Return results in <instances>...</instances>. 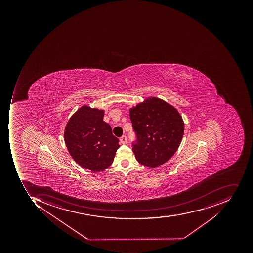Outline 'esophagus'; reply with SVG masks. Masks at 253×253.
I'll list each match as a JSON object with an SVG mask.
<instances>
[{
  "label": "esophagus",
  "instance_id": "obj_1",
  "mask_svg": "<svg viewBox=\"0 0 253 253\" xmlns=\"http://www.w3.org/2000/svg\"><path fill=\"white\" fill-rule=\"evenodd\" d=\"M120 141L122 144H127V137L126 135H123V137H120Z\"/></svg>",
  "mask_w": 253,
  "mask_h": 253
}]
</instances>
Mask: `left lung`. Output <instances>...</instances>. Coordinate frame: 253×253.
Here are the masks:
<instances>
[{
  "mask_svg": "<svg viewBox=\"0 0 253 253\" xmlns=\"http://www.w3.org/2000/svg\"><path fill=\"white\" fill-rule=\"evenodd\" d=\"M135 141L133 152L140 164L159 167L178 150L184 134L182 116L163 99L148 97L129 111Z\"/></svg>",
  "mask_w": 253,
  "mask_h": 253,
  "instance_id": "1",
  "label": "left lung"
}]
</instances>
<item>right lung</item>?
I'll list each match as a JSON object with an SVG mask.
<instances>
[{
    "label": "right lung",
    "mask_w": 253,
    "mask_h": 253,
    "mask_svg": "<svg viewBox=\"0 0 253 253\" xmlns=\"http://www.w3.org/2000/svg\"><path fill=\"white\" fill-rule=\"evenodd\" d=\"M103 116L104 111L83 106L71 116L64 134L72 158L93 172H101L113 164L120 147Z\"/></svg>",
    "instance_id": "obj_1"
}]
</instances>
